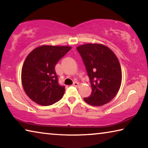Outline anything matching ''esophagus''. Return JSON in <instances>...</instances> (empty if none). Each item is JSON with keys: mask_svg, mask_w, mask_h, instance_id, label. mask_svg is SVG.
I'll list each match as a JSON object with an SVG mask.
<instances>
[{"mask_svg": "<svg viewBox=\"0 0 148 148\" xmlns=\"http://www.w3.org/2000/svg\"><path fill=\"white\" fill-rule=\"evenodd\" d=\"M73 86H76V87H78L79 86H80V84H79L78 82H74L73 83Z\"/></svg>", "mask_w": 148, "mask_h": 148, "instance_id": "esophagus-1", "label": "esophagus"}]
</instances>
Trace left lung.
<instances>
[{"label":"left lung","instance_id":"obj_1","mask_svg":"<svg viewBox=\"0 0 148 148\" xmlns=\"http://www.w3.org/2000/svg\"><path fill=\"white\" fill-rule=\"evenodd\" d=\"M90 79L92 91L84 101L92 106H102L111 101L119 90L122 72L113 51L101 43H86L76 47Z\"/></svg>","mask_w":148,"mask_h":148}]
</instances>
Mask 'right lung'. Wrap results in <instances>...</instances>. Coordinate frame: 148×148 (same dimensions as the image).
I'll use <instances>...</instances> for the list:
<instances>
[{
	"label": "right lung",
	"mask_w": 148,
	"mask_h": 148,
	"mask_svg": "<svg viewBox=\"0 0 148 148\" xmlns=\"http://www.w3.org/2000/svg\"><path fill=\"white\" fill-rule=\"evenodd\" d=\"M71 48L43 45L27 56L22 67L21 82L27 95L35 103L49 106L63 97L65 87L58 84L55 66Z\"/></svg>",
	"instance_id": "obj_1"
}]
</instances>
